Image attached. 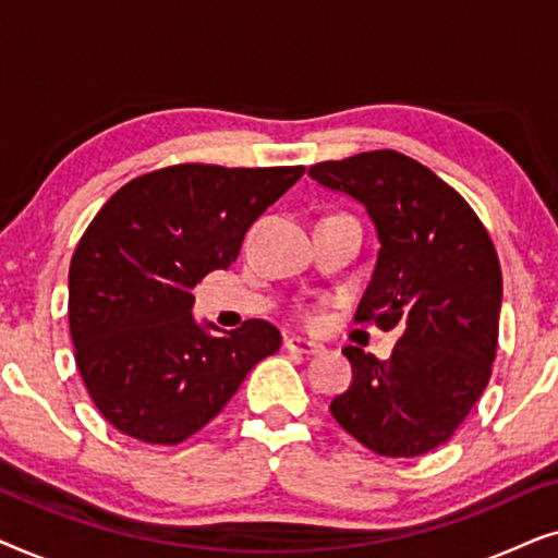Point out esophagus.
Returning a JSON list of instances; mask_svg holds the SVG:
<instances>
[{
	"mask_svg": "<svg viewBox=\"0 0 558 558\" xmlns=\"http://www.w3.org/2000/svg\"><path fill=\"white\" fill-rule=\"evenodd\" d=\"M287 350L289 353H296V355H319V353H325V348L319 345V342H312V340H307V338H289L287 340Z\"/></svg>",
	"mask_w": 558,
	"mask_h": 558,
	"instance_id": "1",
	"label": "esophagus"
}]
</instances>
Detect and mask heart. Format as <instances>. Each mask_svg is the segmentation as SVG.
<instances>
[{
	"instance_id": "1",
	"label": "heart",
	"mask_w": 558,
	"mask_h": 558,
	"mask_svg": "<svg viewBox=\"0 0 558 558\" xmlns=\"http://www.w3.org/2000/svg\"><path fill=\"white\" fill-rule=\"evenodd\" d=\"M304 319H307V323H317L319 315H317L315 310H307V312H304Z\"/></svg>"
}]
</instances>
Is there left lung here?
Masks as SVG:
<instances>
[{"label":"left lung","instance_id":"8db88e82","mask_svg":"<svg viewBox=\"0 0 558 558\" xmlns=\"http://www.w3.org/2000/svg\"><path fill=\"white\" fill-rule=\"evenodd\" d=\"M368 210L380 248L357 323L403 327L378 361L342 348L353 384L330 411L380 457H418L452 437L485 391L498 350L502 274L483 220L429 167L376 149L310 167Z\"/></svg>","mask_w":558,"mask_h":558}]
</instances>
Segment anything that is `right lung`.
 Here are the masks:
<instances>
[{"instance_id": "add662e5", "label": "right lung", "mask_w": 558, "mask_h": 558, "mask_svg": "<svg viewBox=\"0 0 558 558\" xmlns=\"http://www.w3.org/2000/svg\"><path fill=\"white\" fill-rule=\"evenodd\" d=\"M304 167L172 165L117 190L75 246L68 319L96 409L126 437L180 445L281 345L264 319L210 335L193 289L239 256L251 223Z\"/></svg>"}]
</instances>
